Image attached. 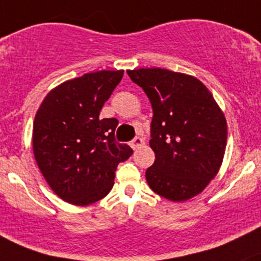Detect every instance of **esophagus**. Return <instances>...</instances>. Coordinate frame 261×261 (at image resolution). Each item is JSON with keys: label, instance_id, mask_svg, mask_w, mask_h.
Listing matches in <instances>:
<instances>
[{"label": "esophagus", "instance_id": "obj_1", "mask_svg": "<svg viewBox=\"0 0 261 261\" xmlns=\"http://www.w3.org/2000/svg\"><path fill=\"white\" fill-rule=\"evenodd\" d=\"M144 144H145L144 139L139 138L138 136V138H135L133 141H131V147H133L134 150H138V149H140L141 146H144Z\"/></svg>", "mask_w": 261, "mask_h": 261}]
</instances>
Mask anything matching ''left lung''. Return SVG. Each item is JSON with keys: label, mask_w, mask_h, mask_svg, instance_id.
Wrapping results in <instances>:
<instances>
[{"label": "left lung", "mask_w": 261, "mask_h": 261, "mask_svg": "<svg viewBox=\"0 0 261 261\" xmlns=\"http://www.w3.org/2000/svg\"><path fill=\"white\" fill-rule=\"evenodd\" d=\"M152 107L146 181L159 196L183 202L217 175L227 143V122L211 92L193 75L162 68L127 70Z\"/></svg>", "instance_id": "8db88e82"}]
</instances>
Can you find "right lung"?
Wrapping results in <instances>:
<instances>
[{
	"label": "right lung",
	"instance_id": "right-lung-1",
	"mask_svg": "<svg viewBox=\"0 0 261 261\" xmlns=\"http://www.w3.org/2000/svg\"><path fill=\"white\" fill-rule=\"evenodd\" d=\"M123 70L87 73L53 88L33 127L36 164L63 201L88 206L109 194L118 163L133 149L115 141L116 118H99Z\"/></svg>",
	"mask_w": 261,
	"mask_h": 261
}]
</instances>
